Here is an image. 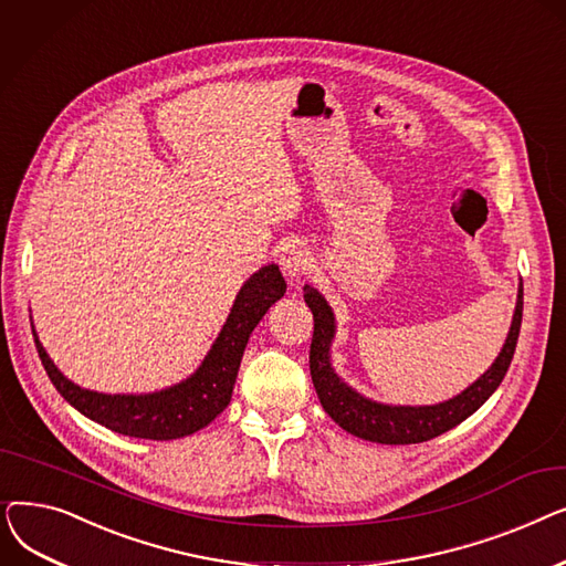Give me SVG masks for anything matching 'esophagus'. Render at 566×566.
Instances as JSON below:
<instances>
[{
	"mask_svg": "<svg viewBox=\"0 0 566 566\" xmlns=\"http://www.w3.org/2000/svg\"><path fill=\"white\" fill-rule=\"evenodd\" d=\"M280 263H282V271L286 273V277L291 282H298L303 275H307V271L312 268V256H310V252L305 248L291 245V248H286L282 252Z\"/></svg>",
	"mask_w": 566,
	"mask_h": 566,
	"instance_id": "obj_1",
	"label": "esophagus"
}]
</instances>
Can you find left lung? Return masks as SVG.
<instances>
[{
    "label": "left lung",
    "mask_w": 566,
    "mask_h": 566,
    "mask_svg": "<svg viewBox=\"0 0 566 566\" xmlns=\"http://www.w3.org/2000/svg\"><path fill=\"white\" fill-rule=\"evenodd\" d=\"M305 303L314 314V337L310 348V371L316 395L321 399L323 410L348 433L358 436L363 440L380 442V444H412L431 440L444 431L454 429L470 415L484 406V401L497 390L504 374H507L518 333H521V318H523V282L518 284L516 295V310L512 316V328L504 339L497 358L493 365L474 380L472 385L457 397L431 403V406H395V403H380L355 388L335 371L331 346L337 335V321L335 312L323 295L305 284Z\"/></svg>",
    "instance_id": "1"
}]
</instances>
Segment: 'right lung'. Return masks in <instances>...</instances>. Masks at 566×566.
<instances>
[{"label":"right lung","mask_w":566,"mask_h":566,"mask_svg":"<svg viewBox=\"0 0 566 566\" xmlns=\"http://www.w3.org/2000/svg\"><path fill=\"white\" fill-rule=\"evenodd\" d=\"M286 293V282L280 265H263L235 293L231 312L216 337L211 350L206 353L201 365L181 382L169 385L165 390L144 395H105L80 388L69 380L50 360L43 348L34 323L32 333L39 358L56 388L84 418L94 420L114 433L146 438V440H176L190 436L211 424L231 401L238 367L252 331L263 314Z\"/></svg>","instance_id":"1"}]
</instances>
